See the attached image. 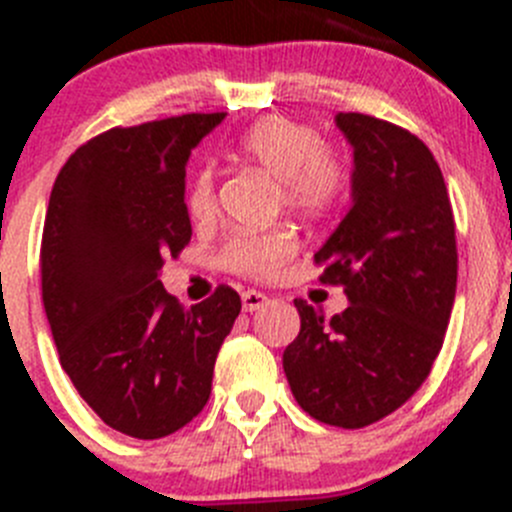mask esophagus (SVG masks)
I'll list each match as a JSON object with an SVG mask.
<instances>
[{
  "label": "esophagus",
  "instance_id": "34e87169",
  "mask_svg": "<svg viewBox=\"0 0 512 512\" xmlns=\"http://www.w3.org/2000/svg\"><path fill=\"white\" fill-rule=\"evenodd\" d=\"M241 300H243V310H246V312H256V310H261V307H264L266 302H269V297H266L264 292L248 289V292H243V295H241Z\"/></svg>",
  "mask_w": 512,
  "mask_h": 512
}]
</instances>
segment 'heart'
<instances>
[{"label":"heart","mask_w":512,"mask_h":512,"mask_svg":"<svg viewBox=\"0 0 512 512\" xmlns=\"http://www.w3.org/2000/svg\"><path fill=\"white\" fill-rule=\"evenodd\" d=\"M238 153L282 182V197L289 207L320 212L336 202L346 184V169L330 148L318 146V133L287 117H266L256 122L241 140ZM187 205L192 217L207 220L215 212V176L197 171L189 187ZM295 235L289 230L235 235L223 248V266L248 277H269L295 253Z\"/></svg>","instance_id":"heart-1"}]
</instances>
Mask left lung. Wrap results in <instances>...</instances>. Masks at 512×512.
Listing matches in <instances>:
<instances>
[{
	"mask_svg": "<svg viewBox=\"0 0 512 512\" xmlns=\"http://www.w3.org/2000/svg\"><path fill=\"white\" fill-rule=\"evenodd\" d=\"M336 128L354 148L351 207L315 261L348 307L325 320L295 300L300 333L282 364L305 413L364 428L405 405L441 351L456 297L454 212L423 140L359 112H338Z\"/></svg>",
	"mask_w": 512,
	"mask_h": 512,
	"instance_id": "obj_1",
	"label": "left lung"
}]
</instances>
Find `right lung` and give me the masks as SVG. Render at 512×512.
Listing matches in <instances>:
<instances>
[{
    "mask_svg": "<svg viewBox=\"0 0 512 512\" xmlns=\"http://www.w3.org/2000/svg\"><path fill=\"white\" fill-rule=\"evenodd\" d=\"M223 117L97 135L63 164L45 212L43 305L63 372L104 423L143 441L200 415L241 312L225 284L184 310L158 279L192 238L184 202L192 148Z\"/></svg>",
    "mask_w": 512,
    "mask_h": 512,
    "instance_id": "1",
    "label": "right lung"
}]
</instances>
